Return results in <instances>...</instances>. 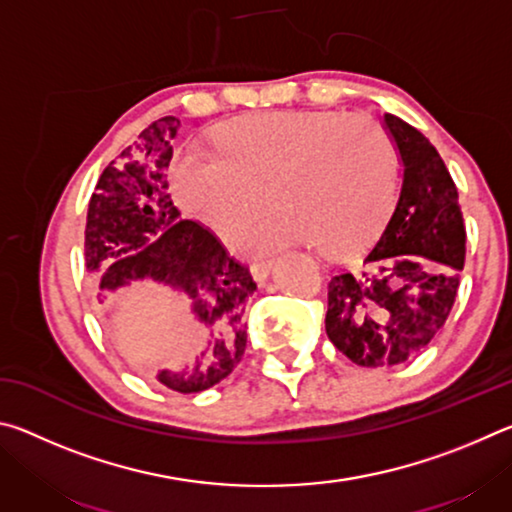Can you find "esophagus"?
<instances>
[{"label":"esophagus","mask_w":512,"mask_h":512,"mask_svg":"<svg viewBox=\"0 0 512 512\" xmlns=\"http://www.w3.org/2000/svg\"><path fill=\"white\" fill-rule=\"evenodd\" d=\"M273 268H275V259H259V262L250 266V273H253L257 282H264L268 280V275L273 273Z\"/></svg>","instance_id":"34e87169"}]
</instances>
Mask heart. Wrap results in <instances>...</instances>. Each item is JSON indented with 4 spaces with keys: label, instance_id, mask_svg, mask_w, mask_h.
I'll return each mask as SVG.
<instances>
[{
    "label": "heart",
    "instance_id": "obj_1",
    "mask_svg": "<svg viewBox=\"0 0 512 512\" xmlns=\"http://www.w3.org/2000/svg\"><path fill=\"white\" fill-rule=\"evenodd\" d=\"M400 158L370 117L336 112H264L232 121L216 153L187 151L173 164V194L223 239L253 223L264 194L277 210L253 246L311 241L343 255L377 235L395 203Z\"/></svg>",
    "mask_w": 512,
    "mask_h": 512
}]
</instances>
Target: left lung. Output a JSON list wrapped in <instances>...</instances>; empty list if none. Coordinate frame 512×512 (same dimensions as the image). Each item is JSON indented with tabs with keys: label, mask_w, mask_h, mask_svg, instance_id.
<instances>
[{
	"label": "left lung",
	"mask_w": 512,
	"mask_h": 512,
	"mask_svg": "<svg viewBox=\"0 0 512 512\" xmlns=\"http://www.w3.org/2000/svg\"><path fill=\"white\" fill-rule=\"evenodd\" d=\"M384 121L404 164L400 201L361 268L334 273L327 287L329 341L363 368L400 366L427 348L465 264V223L443 158L418 128Z\"/></svg>",
	"instance_id": "obj_1"
}]
</instances>
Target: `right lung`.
Instances as JSON below:
<instances>
[{"label": "right lung", "mask_w": 512, "mask_h": 512, "mask_svg": "<svg viewBox=\"0 0 512 512\" xmlns=\"http://www.w3.org/2000/svg\"><path fill=\"white\" fill-rule=\"evenodd\" d=\"M180 121L162 117L103 169L85 223V268L115 320L126 289L162 282L183 289L207 329L189 370H160L178 393H201L235 370L246 350L244 307L257 284L210 228L180 219L167 183Z\"/></svg>", "instance_id": "obj_1"}]
</instances>
